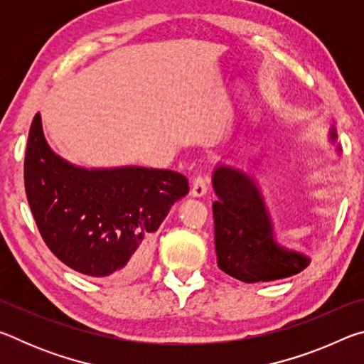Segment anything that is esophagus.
Segmentation results:
<instances>
[{"mask_svg": "<svg viewBox=\"0 0 364 364\" xmlns=\"http://www.w3.org/2000/svg\"><path fill=\"white\" fill-rule=\"evenodd\" d=\"M207 194V181L205 178L196 176L191 183V196L193 197H204Z\"/></svg>", "mask_w": 364, "mask_h": 364, "instance_id": "obj_1", "label": "esophagus"}]
</instances>
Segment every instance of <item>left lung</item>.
Instances as JSON below:
<instances>
[{
  "instance_id": "8db88e82",
  "label": "left lung",
  "mask_w": 364,
  "mask_h": 364,
  "mask_svg": "<svg viewBox=\"0 0 364 364\" xmlns=\"http://www.w3.org/2000/svg\"><path fill=\"white\" fill-rule=\"evenodd\" d=\"M329 138L337 139L334 127ZM212 181L218 196L213 202V223L221 271L242 282H268L297 274L310 264L306 255L276 242L257 180L223 164L215 168Z\"/></svg>"
}]
</instances>
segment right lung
Returning <instances> with one entry per match:
<instances>
[{
    "label": "right lung",
    "instance_id": "1",
    "mask_svg": "<svg viewBox=\"0 0 364 364\" xmlns=\"http://www.w3.org/2000/svg\"><path fill=\"white\" fill-rule=\"evenodd\" d=\"M23 180L49 250L78 273L114 282L149 267L154 232L189 193L186 176L171 170L67 162L48 146L40 114L28 132Z\"/></svg>",
    "mask_w": 364,
    "mask_h": 364
}]
</instances>
